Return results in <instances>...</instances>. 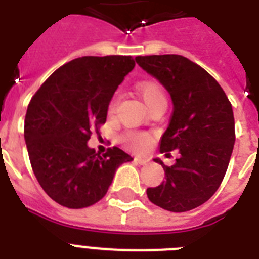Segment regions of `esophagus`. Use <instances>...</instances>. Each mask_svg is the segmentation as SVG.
Instances as JSON below:
<instances>
[{
	"instance_id": "34e87169",
	"label": "esophagus",
	"mask_w": 259,
	"mask_h": 259,
	"mask_svg": "<svg viewBox=\"0 0 259 259\" xmlns=\"http://www.w3.org/2000/svg\"><path fill=\"white\" fill-rule=\"evenodd\" d=\"M136 162L140 164V165H146L149 162V158L146 157H136Z\"/></svg>"
}]
</instances>
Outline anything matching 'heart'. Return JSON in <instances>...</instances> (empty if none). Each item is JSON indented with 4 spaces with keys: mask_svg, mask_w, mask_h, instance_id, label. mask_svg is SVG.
I'll list each match as a JSON object with an SVG mask.
<instances>
[{
    "mask_svg": "<svg viewBox=\"0 0 259 259\" xmlns=\"http://www.w3.org/2000/svg\"><path fill=\"white\" fill-rule=\"evenodd\" d=\"M137 90L149 109L153 105H156L157 102L166 101L165 94L162 91L161 86L156 82L140 83L137 86ZM114 109H115V98L110 102V113H113ZM123 142H125L129 148H132V149L142 150L146 145H148V142H149V136L145 133H138V132H129V133H126L125 136H123Z\"/></svg>",
    "mask_w": 259,
    "mask_h": 259,
    "instance_id": "heart-1",
    "label": "heart"
}]
</instances>
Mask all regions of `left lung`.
Returning <instances> with one entry per match:
<instances>
[{
  "label": "left lung",
  "instance_id": "8db88e82",
  "mask_svg": "<svg viewBox=\"0 0 259 259\" xmlns=\"http://www.w3.org/2000/svg\"><path fill=\"white\" fill-rule=\"evenodd\" d=\"M142 70L169 93L173 113L160 140V153L177 149L165 181L146 193L153 204L185 212L208 200L219 188L235 142L233 106L219 83L196 63L180 55L137 56Z\"/></svg>",
  "mask_w": 259,
  "mask_h": 259
}]
</instances>
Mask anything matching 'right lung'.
Wrapping results in <instances>:
<instances>
[{"label": "right lung", "mask_w": 259, "mask_h": 259, "mask_svg": "<svg viewBox=\"0 0 259 259\" xmlns=\"http://www.w3.org/2000/svg\"><path fill=\"white\" fill-rule=\"evenodd\" d=\"M136 63L132 56H83L55 71L30 99L24 137L30 165L48 196L84 208L105 196L115 170L133 157L114 146L87 145L107 118L115 90Z\"/></svg>", "instance_id": "1"}]
</instances>
